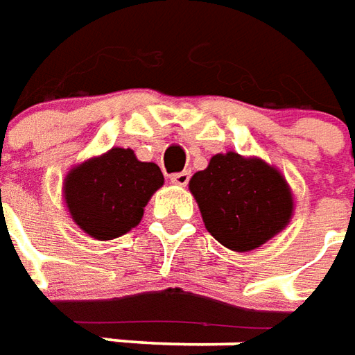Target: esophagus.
Returning a JSON list of instances; mask_svg holds the SVG:
<instances>
[{"label": "esophagus", "instance_id": "1", "mask_svg": "<svg viewBox=\"0 0 355 355\" xmlns=\"http://www.w3.org/2000/svg\"><path fill=\"white\" fill-rule=\"evenodd\" d=\"M171 184H177V186H186L188 184V180H190V173L188 171H182V173H175V175H171Z\"/></svg>", "mask_w": 355, "mask_h": 355}]
</instances>
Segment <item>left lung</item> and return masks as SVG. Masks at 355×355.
I'll use <instances>...</instances> for the list:
<instances>
[{
  "label": "left lung",
  "mask_w": 355,
  "mask_h": 355,
  "mask_svg": "<svg viewBox=\"0 0 355 355\" xmlns=\"http://www.w3.org/2000/svg\"><path fill=\"white\" fill-rule=\"evenodd\" d=\"M188 188L203 225L232 252H252L288 227L294 194L277 167L236 152L217 153Z\"/></svg>",
  "instance_id": "8db88e82"
}]
</instances>
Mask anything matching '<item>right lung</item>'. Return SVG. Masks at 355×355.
<instances>
[{"label": "right lung", "instance_id": "right-lung-1", "mask_svg": "<svg viewBox=\"0 0 355 355\" xmlns=\"http://www.w3.org/2000/svg\"><path fill=\"white\" fill-rule=\"evenodd\" d=\"M163 182L155 163L140 161L130 148H111L67 173L63 200L78 229L96 240H113L142 220Z\"/></svg>", "mask_w": 355, "mask_h": 355}]
</instances>
